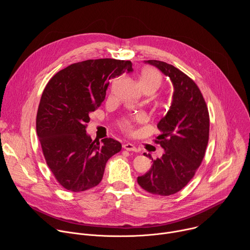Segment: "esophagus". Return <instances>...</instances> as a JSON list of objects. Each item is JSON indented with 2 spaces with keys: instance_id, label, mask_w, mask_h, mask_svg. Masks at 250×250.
Returning a JSON list of instances; mask_svg holds the SVG:
<instances>
[{
  "instance_id": "1",
  "label": "esophagus",
  "mask_w": 250,
  "mask_h": 250,
  "mask_svg": "<svg viewBox=\"0 0 250 250\" xmlns=\"http://www.w3.org/2000/svg\"><path fill=\"white\" fill-rule=\"evenodd\" d=\"M123 148L124 149H125V150H127V151H134V152H137L138 151V149L133 146V145H131V144H125L124 146H123Z\"/></svg>"
}]
</instances>
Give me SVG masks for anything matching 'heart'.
Listing matches in <instances>:
<instances>
[{"label":"heart","instance_id":"heart-1","mask_svg":"<svg viewBox=\"0 0 250 250\" xmlns=\"http://www.w3.org/2000/svg\"><path fill=\"white\" fill-rule=\"evenodd\" d=\"M162 83V76L159 71L153 67H146L141 70L139 74V84L145 92L154 93ZM144 120V116L141 114L134 115L130 118L123 119L119 125L125 132H131L133 129V124Z\"/></svg>","mask_w":250,"mask_h":250}]
</instances>
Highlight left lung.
<instances>
[{
    "mask_svg": "<svg viewBox=\"0 0 250 250\" xmlns=\"http://www.w3.org/2000/svg\"><path fill=\"white\" fill-rule=\"evenodd\" d=\"M146 62L170 77L174 93L169 111L157 125L161 134L154 139L165 152L161 158L152 159L150 170L137 177V183L150 194L170 196L181 191L192 180L204 159L208 142L209 116L199 87L189 76L166 62Z\"/></svg>",
    "mask_w": 250,
    "mask_h": 250,
    "instance_id": "8db88e82",
    "label": "left lung"
}]
</instances>
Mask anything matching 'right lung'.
I'll use <instances>...</instances> for the list:
<instances>
[{
    "label": "right lung",
    "instance_id": "1",
    "mask_svg": "<svg viewBox=\"0 0 250 250\" xmlns=\"http://www.w3.org/2000/svg\"><path fill=\"white\" fill-rule=\"evenodd\" d=\"M131 72L129 60L90 59L60 70L47 83L37 115V132L46 164L71 192L97 186L104 167L122 149L111 137L92 140L86 133L90 113L102 104L109 80Z\"/></svg>",
    "mask_w": 250,
    "mask_h": 250
}]
</instances>
